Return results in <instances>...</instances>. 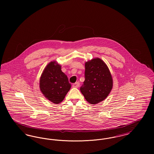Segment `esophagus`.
Wrapping results in <instances>:
<instances>
[{
  "label": "esophagus",
  "mask_w": 154,
  "mask_h": 154,
  "mask_svg": "<svg viewBox=\"0 0 154 154\" xmlns=\"http://www.w3.org/2000/svg\"><path fill=\"white\" fill-rule=\"evenodd\" d=\"M72 86H73V88H79L80 87V82H76L74 83Z\"/></svg>",
  "instance_id": "obj_1"
}]
</instances>
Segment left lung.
Here are the masks:
<instances>
[{"instance_id": "8db88e82", "label": "left lung", "mask_w": 154, "mask_h": 154, "mask_svg": "<svg viewBox=\"0 0 154 154\" xmlns=\"http://www.w3.org/2000/svg\"><path fill=\"white\" fill-rule=\"evenodd\" d=\"M85 81L80 87L88 102L95 104L109 95L113 81L110 70L101 59H92L85 63Z\"/></svg>"}]
</instances>
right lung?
<instances>
[{
  "label": "right lung",
  "mask_w": 154,
  "mask_h": 154,
  "mask_svg": "<svg viewBox=\"0 0 154 154\" xmlns=\"http://www.w3.org/2000/svg\"><path fill=\"white\" fill-rule=\"evenodd\" d=\"M71 88L68 78L55 61L49 63L40 79V89L44 96L55 104L62 102Z\"/></svg>",
  "instance_id": "right-lung-1"
}]
</instances>
